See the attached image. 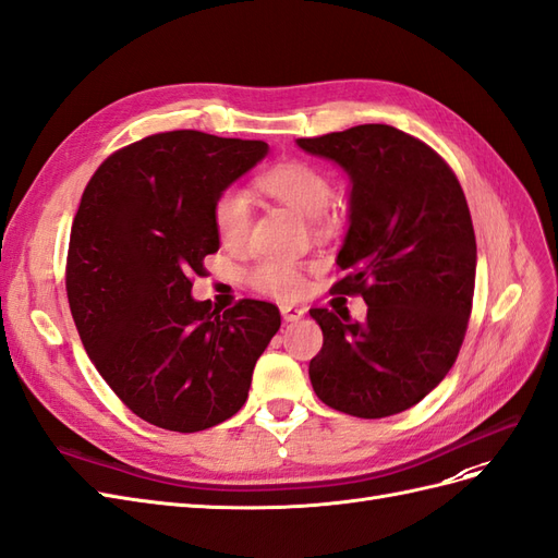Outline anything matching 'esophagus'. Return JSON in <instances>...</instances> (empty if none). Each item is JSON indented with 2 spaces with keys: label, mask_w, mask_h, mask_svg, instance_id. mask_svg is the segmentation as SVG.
<instances>
[{
  "label": "esophagus",
  "mask_w": 558,
  "mask_h": 558,
  "mask_svg": "<svg viewBox=\"0 0 558 558\" xmlns=\"http://www.w3.org/2000/svg\"><path fill=\"white\" fill-rule=\"evenodd\" d=\"M280 315H282V320H284V323H296V320H301V317L306 315V308H301V306H290V304H282V306H280Z\"/></svg>",
  "instance_id": "1"
}]
</instances>
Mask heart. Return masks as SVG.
Returning a JSON list of instances; mask_svg holds the SVG:
<instances>
[{
	"label": "heart",
	"instance_id": "obj_1",
	"mask_svg": "<svg viewBox=\"0 0 558 558\" xmlns=\"http://www.w3.org/2000/svg\"><path fill=\"white\" fill-rule=\"evenodd\" d=\"M259 186L268 196L278 198L290 210L306 219L323 217L331 201V182L323 170L304 161L278 163L259 178ZM213 221L221 245L238 247L245 243L250 227L247 198L241 189L221 191L213 205ZM250 282L264 294L290 299L304 290V274L292 262L264 259L252 268Z\"/></svg>",
	"mask_w": 558,
	"mask_h": 558
}]
</instances>
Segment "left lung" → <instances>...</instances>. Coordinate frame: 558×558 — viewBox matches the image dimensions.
<instances>
[{
	"label": "left lung",
	"instance_id": "8db88e82",
	"mask_svg": "<svg viewBox=\"0 0 558 558\" xmlns=\"http://www.w3.org/2000/svg\"><path fill=\"white\" fill-rule=\"evenodd\" d=\"M350 180L348 231L337 254L367 317L313 308L323 350L308 364L320 400L357 418L418 404L449 374L472 311L476 241L463 189L441 158L386 123L296 140Z\"/></svg>",
	"mask_w": 558,
	"mask_h": 558
}]
</instances>
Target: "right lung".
<instances>
[{
  "instance_id": "obj_1",
  "label": "right lung",
  "mask_w": 558,
  "mask_h": 558,
  "mask_svg": "<svg viewBox=\"0 0 558 558\" xmlns=\"http://www.w3.org/2000/svg\"><path fill=\"white\" fill-rule=\"evenodd\" d=\"M259 140L158 133L111 154L90 178L70 233L68 299L78 337L135 416L172 433L225 423L280 329L266 301L221 313L191 296L219 250L213 205L266 158Z\"/></svg>"
}]
</instances>
